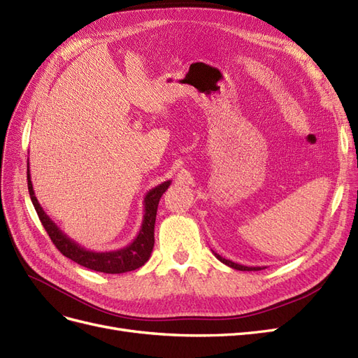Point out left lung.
Returning a JSON list of instances; mask_svg holds the SVG:
<instances>
[{
	"label": "left lung",
	"instance_id": "1",
	"mask_svg": "<svg viewBox=\"0 0 358 358\" xmlns=\"http://www.w3.org/2000/svg\"><path fill=\"white\" fill-rule=\"evenodd\" d=\"M214 256H215L218 260H220L222 263L227 264L229 268L236 269V271H262V269H264V268H262V266H252V268H250V266H244V264H239V263H235V262H232V260H227V259L222 257L220 255H217V252H214Z\"/></svg>",
	"mask_w": 358,
	"mask_h": 358
}]
</instances>
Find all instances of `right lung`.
I'll list each match as a JSON object with an SVG mask.
<instances>
[{"label": "right lung", "mask_w": 358, "mask_h": 358, "mask_svg": "<svg viewBox=\"0 0 358 358\" xmlns=\"http://www.w3.org/2000/svg\"><path fill=\"white\" fill-rule=\"evenodd\" d=\"M171 180L159 184L155 189L147 192L144 198V217L140 232H138L136 238L131 242L129 245H126L116 251H106V252H96L86 250L85 247L78 245L76 241L68 238L62 230L56 226V223L52 218L44 213L41 208L40 202L36 198V193L32 189V181L29 174V164H28V190L34 208H36L40 222L44 226L45 232L49 234L50 239L56 248L59 250L62 255L73 262L82 264V266L103 272V273H123L135 271L141 268L143 264L150 259L155 245V223H156V213L157 205L162 194L169 187Z\"/></svg>", "instance_id": "right-lung-1"}]
</instances>
